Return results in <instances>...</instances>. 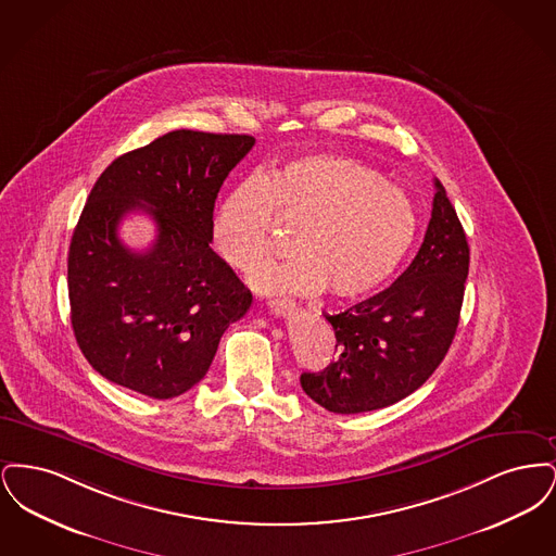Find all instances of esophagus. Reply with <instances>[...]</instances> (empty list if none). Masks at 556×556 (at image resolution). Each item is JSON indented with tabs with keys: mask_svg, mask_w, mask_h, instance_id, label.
Segmentation results:
<instances>
[{
	"mask_svg": "<svg viewBox=\"0 0 556 556\" xmlns=\"http://www.w3.org/2000/svg\"><path fill=\"white\" fill-rule=\"evenodd\" d=\"M268 308L277 317H286L288 313L295 308V302L290 298H275V300H268Z\"/></svg>",
	"mask_w": 556,
	"mask_h": 556,
	"instance_id": "esophagus-1",
	"label": "esophagus"
}]
</instances>
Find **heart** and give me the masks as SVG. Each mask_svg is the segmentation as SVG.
<instances>
[{"mask_svg":"<svg viewBox=\"0 0 556 556\" xmlns=\"http://www.w3.org/2000/svg\"><path fill=\"white\" fill-rule=\"evenodd\" d=\"M275 217L295 231V258L252 281L263 290L358 300L379 290L417 236V211L400 187L365 162L336 154L291 160L236 187L214 212L218 256L250 275L270 256Z\"/></svg>","mask_w":556,"mask_h":556,"instance_id":"1","label":"heart"}]
</instances>
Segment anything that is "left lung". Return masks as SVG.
Masks as SVG:
<instances>
[{"mask_svg": "<svg viewBox=\"0 0 556 556\" xmlns=\"http://www.w3.org/2000/svg\"><path fill=\"white\" fill-rule=\"evenodd\" d=\"M424 243L388 290L340 315H325L336 331L338 358L320 372H302V390L323 408L356 415L394 404L419 390L454 340L469 243L435 179Z\"/></svg>", "mask_w": 556, "mask_h": 556, "instance_id": "1", "label": "left lung"}]
</instances>
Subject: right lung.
<instances>
[{"label":"right lung","mask_w":556,"mask_h":556,"mask_svg":"<svg viewBox=\"0 0 556 556\" xmlns=\"http://www.w3.org/2000/svg\"><path fill=\"white\" fill-rule=\"evenodd\" d=\"M252 135L179 129L114 160L91 189L68 250L71 323L83 356L143 396H181L211 369L252 293L212 252V212ZM146 211L157 239L132 253L119 220Z\"/></svg>","instance_id":"add662e5"}]
</instances>
